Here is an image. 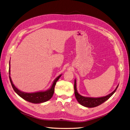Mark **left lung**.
<instances>
[{
  "mask_svg": "<svg viewBox=\"0 0 130 130\" xmlns=\"http://www.w3.org/2000/svg\"><path fill=\"white\" fill-rule=\"evenodd\" d=\"M119 85L117 86L115 90L112 92L111 93L108 94L107 95L103 96V97H99V98H93V97H87V96H84L78 93L77 90L76 88V80L75 79L74 80V93L75 96L77 101L78 102L80 105L85 106L86 107L92 108L95 107L96 106H99L106 100H107L109 98L111 97L113 94L115 93L116 90L118 87Z\"/></svg>",
  "mask_w": 130,
  "mask_h": 130,
  "instance_id": "obj_1",
  "label": "left lung"
}]
</instances>
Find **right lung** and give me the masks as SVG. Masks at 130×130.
<instances>
[{
    "label": "right lung",
    "mask_w": 130,
    "mask_h": 130,
    "mask_svg": "<svg viewBox=\"0 0 130 130\" xmlns=\"http://www.w3.org/2000/svg\"><path fill=\"white\" fill-rule=\"evenodd\" d=\"M9 78L10 82L14 92L16 93L18 95L21 96L23 99L34 104H41L44 103L47 101L50 100L52 98L55 89V86L58 80L62 76V74L58 76L53 81V83L51 87L45 91H39L34 93H26L22 92L21 90H19L13 84L12 81L11 80L10 76V61L9 62Z\"/></svg>",
    "instance_id": "1"
}]
</instances>
